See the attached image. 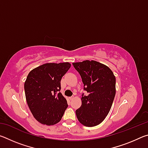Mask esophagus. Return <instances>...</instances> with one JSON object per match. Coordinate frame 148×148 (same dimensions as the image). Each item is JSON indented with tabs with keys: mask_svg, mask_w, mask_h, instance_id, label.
<instances>
[{
	"mask_svg": "<svg viewBox=\"0 0 148 148\" xmlns=\"http://www.w3.org/2000/svg\"><path fill=\"white\" fill-rule=\"evenodd\" d=\"M74 96H72V97H70V100H72V99H74Z\"/></svg>",
	"mask_w": 148,
	"mask_h": 148,
	"instance_id": "34e87169",
	"label": "esophagus"
}]
</instances>
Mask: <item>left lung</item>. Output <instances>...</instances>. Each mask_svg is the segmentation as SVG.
<instances>
[{
  "mask_svg": "<svg viewBox=\"0 0 148 148\" xmlns=\"http://www.w3.org/2000/svg\"><path fill=\"white\" fill-rule=\"evenodd\" d=\"M81 76L84 91L82 106L76 110L78 121L86 127H95L108 114L115 95L116 77L108 67L95 61L73 62Z\"/></svg>",
  "mask_w": 148,
  "mask_h": 148,
  "instance_id": "left-lung-1",
  "label": "left lung"
}]
</instances>
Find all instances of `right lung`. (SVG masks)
<instances>
[{
    "instance_id": "add662e5",
    "label": "right lung",
    "mask_w": 148,
    "mask_h": 148,
    "mask_svg": "<svg viewBox=\"0 0 148 148\" xmlns=\"http://www.w3.org/2000/svg\"><path fill=\"white\" fill-rule=\"evenodd\" d=\"M70 68L69 62L46 63L27 76L24 85L27 104L34 118L41 123H57L68 107L60 90L62 77Z\"/></svg>"
}]
</instances>
